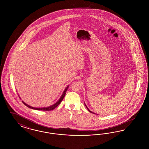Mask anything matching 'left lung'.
<instances>
[{
	"mask_svg": "<svg viewBox=\"0 0 149 149\" xmlns=\"http://www.w3.org/2000/svg\"><path fill=\"white\" fill-rule=\"evenodd\" d=\"M84 104H85V103H84ZM85 107H86V108H87V109H88V111H89V112H91V113H92L95 114V113H94V112H92V111H90V110H89V108H88V107H87V106H86V104H85Z\"/></svg>",
	"mask_w": 149,
	"mask_h": 149,
	"instance_id": "obj_1",
	"label": "left lung"
}]
</instances>
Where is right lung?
<instances>
[{
    "instance_id": "add662e5",
    "label": "right lung",
    "mask_w": 149,
    "mask_h": 149,
    "mask_svg": "<svg viewBox=\"0 0 149 149\" xmlns=\"http://www.w3.org/2000/svg\"><path fill=\"white\" fill-rule=\"evenodd\" d=\"M69 86V85H68V86H66V88H65V89L64 90V92L63 93V94L61 95V96L60 98L58 99V100L57 102H56L55 104H54L53 105L50 106L49 107H43V108H35V107H31L30 106H29V105H28L27 104H26V103H24L23 101H22V102H23V103L25 106L28 107L29 108H31V109H36V110H40V111H51V110H53L54 109H55L56 107L58 106L60 104V103L61 102V101L63 100L64 97H65V95L66 92V91H67V90H68V89Z\"/></svg>"
}]
</instances>
